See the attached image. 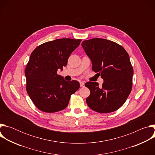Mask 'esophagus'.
I'll return each mask as SVG.
<instances>
[{
	"label": "esophagus",
	"mask_w": 155,
	"mask_h": 155,
	"mask_svg": "<svg viewBox=\"0 0 155 155\" xmlns=\"http://www.w3.org/2000/svg\"><path fill=\"white\" fill-rule=\"evenodd\" d=\"M80 87H83L84 86V83L83 82H80Z\"/></svg>",
	"instance_id": "34e87169"
}]
</instances>
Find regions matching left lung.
<instances>
[{
    "label": "left lung",
    "mask_w": 155,
    "mask_h": 155,
    "mask_svg": "<svg viewBox=\"0 0 155 155\" xmlns=\"http://www.w3.org/2000/svg\"><path fill=\"white\" fill-rule=\"evenodd\" d=\"M81 46L91 61L92 70L104 80L101 87L97 82L85 83L90 90L87 105L99 113L116 111L132 90L134 71L128 53L118 43L104 38L84 40Z\"/></svg>",
    "instance_id": "1"
}]
</instances>
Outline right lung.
I'll return each mask as SVG.
<instances>
[{"label": "right lung", "mask_w": 155, "mask_h": 155, "mask_svg": "<svg viewBox=\"0 0 155 155\" xmlns=\"http://www.w3.org/2000/svg\"><path fill=\"white\" fill-rule=\"evenodd\" d=\"M81 39L60 38L44 43L31 53L25 70L26 91L42 112H57L69 104L71 96L80 87L78 81H65L57 74L66 66Z\"/></svg>", "instance_id": "1"}]
</instances>
